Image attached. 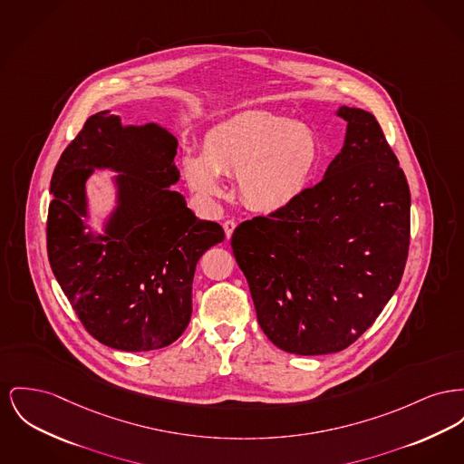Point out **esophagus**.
Wrapping results in <instances>:
<instances>
[{
  "instance_id": "esophagus-1",
  "label": "esophagus",
  "mask_w": 464,
  "mask_h": 464,
  "mask_svg": "<svg viewBox=\"0 0 464 464\" xmlns=\"http://www.w3.org/2000/svg\"><path fill=\"white\" fill-rule=\"evenodd\" d=\"M222 227H224V233H226V238L229 240L231 235H233V231H235V227H237V222H235V220H226V222L222 224Z\"/></svg>"
}]
</instances>
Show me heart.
I'll return each mask as SVG.
<instances>
[{
	"label": "heart",
	"instance_id": "b5f03b06",
	"mask_svg": "<svg viewBox=\"0 0 464 464\" xmlns=\"http://www.w3.org/2000/svg\"><path fill=\"white\" fill-rule=\"evenodd\" d=\"M323 150L304 122L270 111H244L208 131L203 154L188 150L182 171L205 203L226 196L220 175L238 179L248 208L263 214L296 205L312 186Z\"/></svg>",
	"mask_w": 464,
	"mask_h": 464
}]
</instances>
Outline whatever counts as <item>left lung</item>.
I'll list each match as a JSON object with an SVG mask.
<instances>
[{
	"mask_svg": "<svg viewBox=\"0 0 464 464\" xmlns=\"http://www.w3.org/2000/svg\"><path fill=\"white\" fill-rule=\"evenodd\" d=\"M336 115L347 133L324 179L231 237L259 326L291 354L354 343L398 289L409 256V182L381 124L366 110Z\"/></svg>",
	"mask_w": 464,
	"mask_h": 464,
	"instance_id": "left-lung-1",
	"label": "left lung"
}]
</instances>
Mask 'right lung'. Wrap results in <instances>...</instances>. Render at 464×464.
<instances>
[{
  "label": "right lung",
  "instance_id": "add662e5",
  "mask_svg": "<svg viewBox=\"0 0 464 464\" xmlns=\"http://www.w3.org/2000/svg\"><path fill=\"white\" fill-rule=\"evenodd\" d=\"M177 138L161 126H122L109 110L91 115L55 164L47 252L83 327L103 345L147 353L173 343L189 324L199 257L224 240L180 192ZM98 167L116 178L118 207L104 233L85 232L84 182Z\"/></svg>",
  "mask_w": 464,
  "mask_h": 464
}]
</instances>
